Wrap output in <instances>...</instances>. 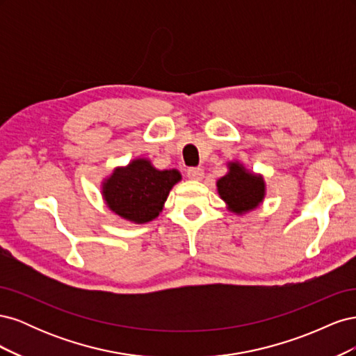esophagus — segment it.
<instances>
[{"instance_id": "1", "label": "esophagus", "mask_w": 356, "mask_h": 356, "mask_svg": "<svg viewBox=\"0 0 356 356\" xmlns=\"http://www.w3.org/2000/svg\"><path fill=\"white\" fill-rule=\"evenodd\" d=\"M187 177L193 181H202L204 177V172L202 168H190L187 170Z\"/></svg>"}]
</instances>
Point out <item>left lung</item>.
Segmentation results:
<instances>
[{"label":"left lung","instance_id":"1","mask_svg":"<svg viewBox=\"0 0 356 356\" xmlns=\"http://www.w3.org/2000/svg\"><path fill=\"white\" fill-rule=\"evenodd\" d=\"M217 191L230 212L245 215L264 202L266 181L261 174L246 169L239 160H232L227 161V174L217 181Z\"/></svg>","mask_w":356,"mask_h":356}]
</instances>
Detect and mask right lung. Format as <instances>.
I'll return each mask as SVG.
<instances>
[{"label": "right lung", "mask_w": 356, "mask_h": 356, "mask_svg": "<svg viewBox=\"0 0 356 356\" xmlns=\"http://www.w3.org/2000/svg\"><path fill=\"white\" fill-rule=\"evenodd\" d=\"M182 179L178 169H157L147 157H136L117 166L101 182L102 199L113 213L134 224L159 217L175 184Z\"/></svg>", "instance_id": "obj_1"}]
</instances>
